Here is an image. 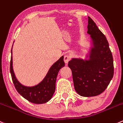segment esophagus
Returning <instances> with one entry per match:
<instances>
[{"label":"esophagus","mask_w":123,"mask_h":123,"mask_svg":"<svg viewBox=\"0 0 123 123\" xmlns=\"http://www.w3.org/2000/svg\"><path fill=\"white\" fill-rule=\"evenodd\" d=\"M64 62H65V64H67V63L70 60V55H66L64 56Z\"/></svg>","instance_id":"34e87169"}]
</instances>
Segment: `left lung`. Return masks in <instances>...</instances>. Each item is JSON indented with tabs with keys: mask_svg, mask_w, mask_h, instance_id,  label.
Masks as SVG:
<instances>
[{
	"mask_svg": "<svg viewBox=\"0 0 123 123\" xmlns=\"http://www.w3.org/2000/svg\"><path fill=\"white\" fill-rule=\"evenodd\" d=\"M92 44L88 59L72 58L68 62L76 91L83 97L100 94L114 76V62L109 43L94 21L88 17V31Z\"/></svg>",
	"mask_w": 123,
	"mask_h": 123,
	"instance_id": "1",
	"label": "left lung"
}]
</instances>
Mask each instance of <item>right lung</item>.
Listing matches in <instances>:
<instances>
[{
  "label": "right lung",
  "mask_w": 123,
  "mask_h": 123,
  "mask_svg": "<svg viewBox=\"0 0 123 123\" xmlns=\"http://www.w3.org/2000/svg\"><path fill=\"white\" fill-rule=\"evenodd\" d=\"M64 66L65 62L64 61V56H62L50 68L44 79L34 86L23 85L17 79L13 70L12 56L10 62V73L15 89L22 97L31 103L43 104L47 103L52 98L55 91L56 81L58 72Z\"/></svg>",
  "instance_id": "right-lung-1"
}]
</instances>
